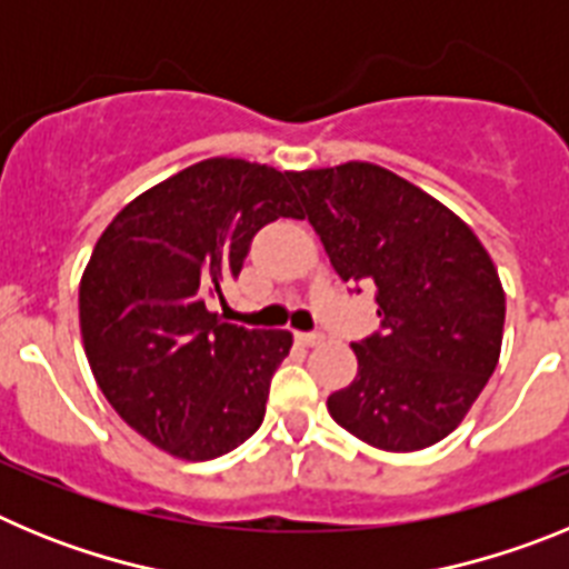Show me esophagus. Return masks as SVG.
Returning a JSON list of instances; mask_svg holds the SVG:
<instances>
[{"label": "esophagus", "mask_w": 569, "mask_h": 569, "mask_svg": "<svg viewBox=\"0 0 569 569\" xmlns=\"http://www.w3.org/2000/svg\"><path fill=\"white\" fill-rule=\"evenodd\" d=\"M296 341L305 347H316L325 341V333H319V330H313V333H296Z\"/></svg>", "instance_id": "34e87169"}]
</instances>
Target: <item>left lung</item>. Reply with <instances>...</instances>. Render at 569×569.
I'll list each match as a JSON object with an SVG mask.
<instances>
[{
	"label": "left lung",
	"mask_w": 569,
	"mask_h": 569,
	"mask_svg": "<svg viewBox=\"0 0 569 569\" xmlns=\"http://www.w3.org/2000/svg\"><path fill=\"white\" fill-rule=\"evenodd\" d=\"M301 219L341 281L376 290L379 333L353 341L359 373L328 399L347 433L387 453L450 436L499 365L505 288L450 208L370 162L290 170Z\"/></svg>",
	"instance_id": "1"
}]
</instances>
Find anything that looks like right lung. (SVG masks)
<instances>
[{
  "mask_svg": "<svg viewBox=\"0 0 569 569\" xmlns=\"http://www.w3.org/2000/svg\"><path fill=\"white\" fill-rule=\"evenodd\" d=\"M301 219L288 173L216 156L113 216L79 281V328L99 390L136 433L184 461L230 453L259 430L288 330H244L222 296L264 224Z\"/></svg>",
  "mask_w": 569,
  "mask_h": 569,
  "instance_id": "1",
  "label": "right lung"
}]
</instances>
